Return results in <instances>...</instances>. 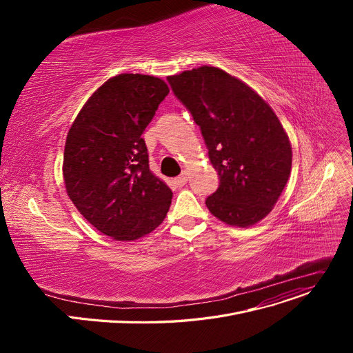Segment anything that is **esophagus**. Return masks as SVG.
<instances>
[{"label": "esophagus", "mask_w": 353, "mask_h": 353, "mask_svg": "<svg viewBox=\"0 0 353 353\" xmlns=\"http://www.w3.org/2000/svg\"><path fill=\"white\" fill-rule=\"evenodd\" d=\"M188 180H189V173L186 170L181 172V174L179 177H176V183L179 184V186H184V184L188 183Z\"/></svg>", "instance_id": "1"}]
</instances>
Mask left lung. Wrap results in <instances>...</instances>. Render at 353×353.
I'll return each mask as SVG.
<instances>
[{
	"mask_svg": "<svg viewBox=\"0 0 353 353\" xmlns=\"http://www.w3.org/2000/svg\"><path fill=\"white\" fill-rule=\"evenodd\" d=\"M167 81L200 127L220 177L208 209L230 226L256 225L272 212L292 170V145L279 119L252 87L217 67Z\"/></svg>",
	"mask_w": 353,
	"mask_h": 353,
	"instance_id": "left-lung-1",
	"label": "left lung"
}]
</instances>
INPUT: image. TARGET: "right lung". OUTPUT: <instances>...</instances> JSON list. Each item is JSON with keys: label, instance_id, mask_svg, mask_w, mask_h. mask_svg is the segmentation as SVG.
<instances>
[{"label": "right lung", "instance_id": "1", "mask_svg": "<svg viewBox=\"0 0 353 353\" xmlns=\"http://www.w3.org/2000/svg\"><path fill=\"white\" fill-rule=\"evenodd\" d=\"M169 91L159 77L119 74L92 92L68 130L67 194L92 226L116 240L148 234L169 212L173 192L148 169L141 139Z\"/></svg>", "mask_w": 353, "mask_h": 353}]
</instances>
